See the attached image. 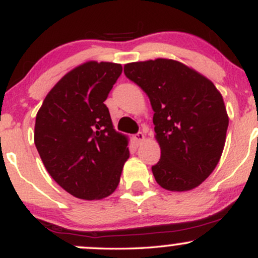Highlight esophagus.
<instances>
[{
    "instance_id": "obj_1",
    "label": "esophagus",
    "mask_w": 258,
    "mask_h": 258,
    "mask_svg": "<svg viewBox=\"0 0 258 258\" xmlns=\"http://www.w3.org/2000/svg\"><path fill=\"white\" fill-rule=\"evenodd\" d=\"M144 139H146V136H144V133L138 132L137 135H135V141H136V143H137V144L143 143Z\"/></svg>"
}]
</instances>
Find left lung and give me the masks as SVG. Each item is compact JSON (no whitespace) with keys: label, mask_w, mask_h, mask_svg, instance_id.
<instances>
[{"label":"left lung","mask_w":258,"mask_h":258,"mask_svg":"<svg viewBox=\"0 0 258 258\" xmlns=\"http://www.w3.org/2000/svg\"><path fill=\"white\" fill-rule=\"evenodd\" d=\"M126 78L149 97L161 158L152 167L159 185L171 191L197 188L220 161L228 128L223 98L215 85L172 59L137 61Z\"/></svg>","instance_id":"obj_1"}]
</instances>
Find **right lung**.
<instances>
[{
	"mask_svg": "<svg viewBox=\"0 0 258 258\" xmlns=\"http://www.w3.org/2000/svg\"><path fill=\"white\" fill-rule=\"evenodd\" d=\"M121 73V64L108 61L80 65L59 80L36 115L34 139L44 167L79 199L114 193L130 156L104 104Z\"/></svg>",
	"mask_w": 258,
	"mask_h": 258,
	"instance_id": "add662e5",
	"label": "right lung"
}]
</instances>
